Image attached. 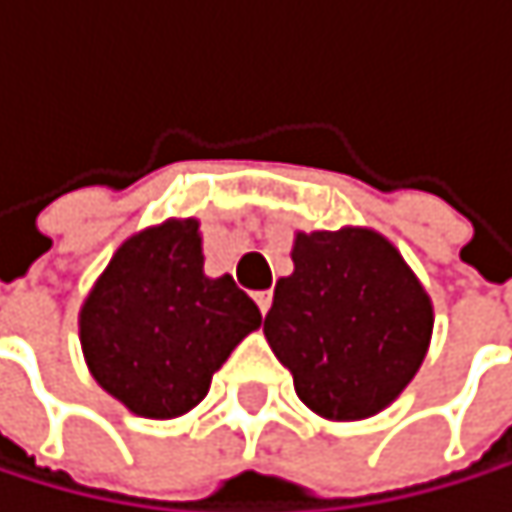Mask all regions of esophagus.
<instances>
[{
	"label": "esophagus",
	"instance_id": "esophagus-1",
	"mask_svg": "<svg viewBox=\"0 0 512 512\" xmlns=\"http://www.w3.org/2000/svg\"><path fill=\"white\" fill-rule=\"evenodd\" d=\"M271 299H274V293H271V290H262V293H256V305H259V311H262V314H268V308H271Z\"/></svg>",
	"mask_w": 512,
	"mask_h": 512
}]
</instances>
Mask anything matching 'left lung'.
<instances>
[{
    "mask_svg": "<svg viewBox=\"0 0 512 512\" xmlns=\"http://www.w3.org/2000/svg\"><path fill=\"white\" fill-rule=\"evenodd\" d=\"M433 305L400 250L372 228L299 232L293 274L274 287L265 339L299 400L329 421L391 406L415 378Z\"/></svg>",
    "mask_w": 512,
    "mask_h": 512,
    "instance_id": "8db88e82",
    "label": "left lung"
}]
</instances>
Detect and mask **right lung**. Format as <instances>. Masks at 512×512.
Returning <instances> with one entry per match:
<instances>
[{
  "label": "right lung",
  "mask_w": 512,
  "mask_h": 512,
  "mask_svg": "<svg viewBox=\"0 0 512 512\" xmlns=\"http://www.w3.org/2000/svg\"><path fill=\"white\" fill-rule=\"evenodd\" d=\"M256 302L228 274L207 277L198 219L127 238L97 277L79 336L97 385L143 418L195 409L213 372L259 329Z\"/></svg>",
  "instance_id": "1"
}]
</instances>
